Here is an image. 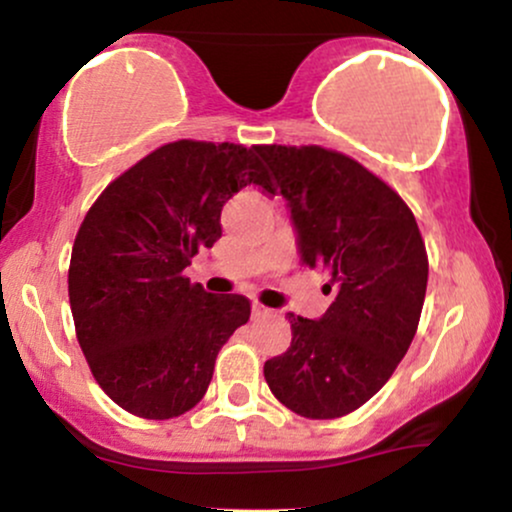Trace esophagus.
I'll return each mask as SVG.
<instances>
[{
    "label": "esophagus",
    "instance_id": "obj_1",
    "mask_svg": "<svg viewBox=\"0 0 512 512\" xmlns=\"http://www.w3.org/2000/svg\"><path fill=\"white\" fill-rule=\"evenodd\" d=\"M269 315H272V310L264 308V305H260V303L252 305V317H269Z\"/></svg>",
    "mask_w": 512,
    "mask_h": 512
}]
</instances>
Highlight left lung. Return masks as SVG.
<instances>
[{
    "mask_svg": "<svg viewBox=\"0 0 512 512\" xmlns=\"http://www.w3.org/2000/svg\"><path fill=\"white\" fill-rule=\"evenodd\" d=\"M291 211L301 262L330 274L317 320L289 313L291 346L264 363L269 390L305 419L366 404L407 354L428 257L402 197L354 158L320 146H255Z\"/></svg>",
    "mask_w": 512,
    "mask_h": 512,
    "instance_id": "1",
    "label": "left lung"
}]
</instances>
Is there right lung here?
I'll return each instance as SVG.
<instances>
[{
  "label": "right lung",
  "mask_w": 512,
  "mask_h": 512,
  "mask_svg": "<svg viewBox=\"0 0 512 512\" xmlns=\"http://www.w3.org/2000/svg\"><path fill=\"white\" fill-rule=\"evenodd\" d=\"M248 185L274 192L255 149L173 142L110 182L76 233L69 303L105 395L142 419L204 397L226 339L250 320L238 293L214 296L182 269L221 238V209Z\"/></svg>",
  "instance_id": "right-lung-1"
}]
</instances>
